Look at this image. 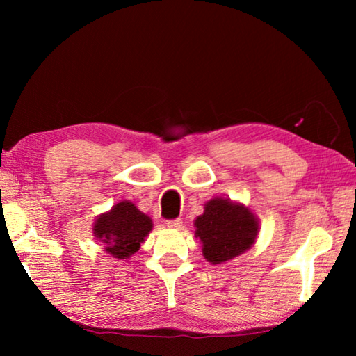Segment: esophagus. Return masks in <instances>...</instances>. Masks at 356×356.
Returning <instances> with one entry per match:
<instances>
[{
    "label": "esophagus",
    "instance_id": "34e87169",
    "mask_svg": "<svg viewBox=\"0 0 356 356\" xmlns=\"http://www.w3.org/2000/svg\"><path fill=\"white\" fill-rule=\"evenodd\" d=\"M166 226L170 229H176V231H177V229L182 227V220H180V218L170 220V221H166Z\"/></svg>",
    "mask_w": 356,
    "mask_h": 356
}]
</instances>
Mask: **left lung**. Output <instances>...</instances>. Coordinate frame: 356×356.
I'll return each mask as SVG.
<instances>
[{
    "label": "left lung",
    "instance_id": "8db88e82",
    "mask_svg": "<svg viewBox=\"0 0 356 356\" xmlns=\"http://www.w3.org/2000/svg\"><path fill=\"white\" fill-rule=\"evenodd\" d=\"M195 227L204 259L218 265L243 254L256 243L259 218L242 202L213 197L204 204V213L195 220Z\"/></svg>",
    "mask_w": 356,
    "mask_h": 356
}]
</instances>
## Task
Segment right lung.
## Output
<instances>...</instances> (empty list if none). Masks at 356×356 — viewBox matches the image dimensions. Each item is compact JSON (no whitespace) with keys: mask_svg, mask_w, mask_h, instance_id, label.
<instances>
[{"mask_svg":"<svg viewBox=\"0 0 356 356\" xmlns=\"http://www.w3.org/2000/svg\"><path fill=\"white\" fill-rule=\"evenodd\" d=\"M152 227L150 216L127 200L114 204L111 210L95 218L92 236L104 243L108 254L122 261L140 250Z\"/></svg>","mask_w":356,"mask_h":356,"instance_id":"1","label":"right lung"}]
</instances>
